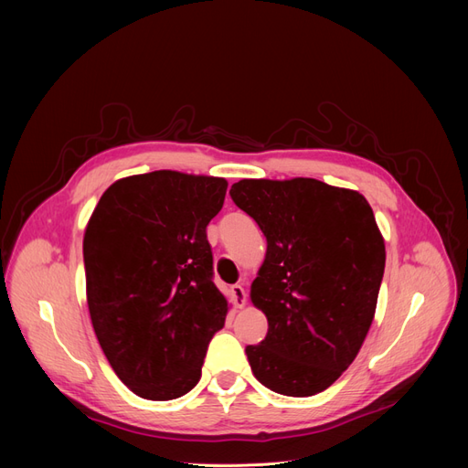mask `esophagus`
Here are the masks:
<instances>
[{
    "instance_id": "34e87169",
    "label": "esophagus",
    "mask_w": 468,
    "mask_h": 468,
    "mask_svg": "<svg viewBox=\"0 0 468 468\" xmlns=\"http://www.w3.org/2000/svg\"><path fill=\"white\" fill-rule=\"evenodd\" d=\"M231 298H233V305L237 309H242L247 305V292H244L242 284H233L231 286Z\"/></svg>"
}]
</instances>
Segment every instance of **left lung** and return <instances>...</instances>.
<instances>
[{"instance_id": "left-lung-1", "label": "left lung", "mask_w": 468, "mask_h": 468, "mask_svg": "<svg viewBox=\"0 0 468 468\" xmlns=\"http://www.w3.org/2000/svg\"><path fill=\"white\" fill-rule=\"evenodd\" d=\"M229 195L267 239L250 300L269 328L247 347L252 374L279 395L313 397L347 370L374 321L385 271L374 210L314 178L240 180Z\"/></svg>"}]
</instances>
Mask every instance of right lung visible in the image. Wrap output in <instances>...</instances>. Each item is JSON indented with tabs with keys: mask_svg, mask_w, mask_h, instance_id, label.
I'll return each mask as SVG.
<instances>
[{
	"mask_svg": "<svg viewBox=\"0 0 468 468\" xmlns=\"http://www.w3.org/2000/svg\"><path fill=\"white\" fill-rule=\"evenodd\" d=\"M228 182L155 170L121 178L83 239L87 303L117 378L147 400L184 397L201 379L228 300L212 282L208 221Z\"/></svg>",
	"mask_w": 468,
	"mask_h": 468,
	"instance_id": "right-lung-1",
	"label": "right lung"
}]
</instances>
